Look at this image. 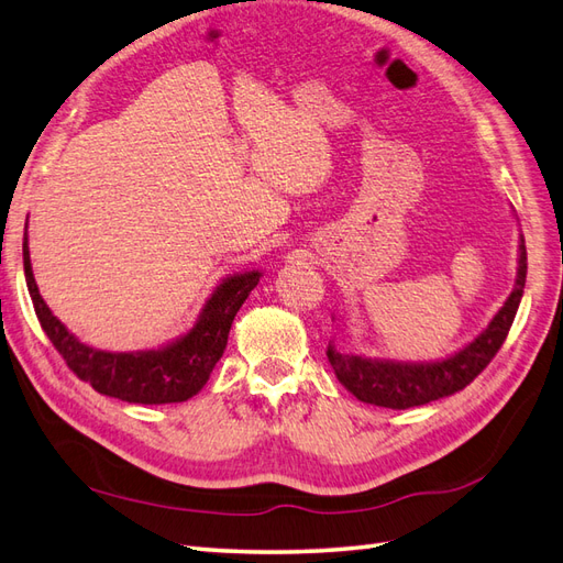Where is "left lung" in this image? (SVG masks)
Segmentation results:
<instances>
[{
    "mask_svg": "<svg viewBox=\"0 0 563 563\" xmlns=\"http://www.w3.org/2000/svg\"><path fill=\"white\" fill-rule=\"evenodd\" d=\"M518 250H521V256H518V276L514 292L504 301V307L497 311V316L489 321L483 333L471 344H466L464 350L435 364H399L347 354L330 344L325 354L338 380L347 387L356 399L366 401V405L387 409L421 407L428 405V401H435L440 397L464 390V387L473 383V378L493 362L504 340H507L518 305H521L528 273V254L523 238L521 244H518Z\"/></svg>",
    "mask_w": 563,
    "mask_h": 563,
    "instance_id": "left-lung-1",
    "label": "left lung"
}]
</instances>
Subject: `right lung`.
Segmentation results:
<instances>
[{"label":"right lung","instance_id":"right-lung-1","mask_svg":"<svg viewBox=\"0 0 563 563\" xmlns=\"http://www.w3.org/2000/svg\"><path fill=\"white\" fill-rule=\"evenodd\" d=\"M23 268L37 321L54 350L64 356L66 366L82 383L92 385L99 395L131 401V405H170V401H185L197 395L209 380L216 362L223 356L235 313L262 278L258 271H247L223 280L201 309L197 325L168 347L117 354L82 344L49 311L33 278L27 238L23 240Z\"/></svg>","mask_w":563,"mask_h":563}]
</instances>
